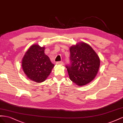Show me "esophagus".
I'll return each instance as SVG.
<instances>
[{
    "label": "esophagus",
    "instance_id": "34e87169",
    "mask_svg": "<svg viewBox=\"0 0 123 123\" xmlns=\"http://www.w3.org/2000/svg\"><path fill=\"white\" fill-rule=\"evenodd\" d=\"M56 64H60V65H63V62L62 61H59V62H57V63H56Z\"/></svg>",
    "mask_w": 123,
    "mask_h": 123
}]
</instances>
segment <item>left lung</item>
Instances as JSON below:
<instances>
[{
    "mask_svg": "<svg viewBox=\"0 0 123 123\" xmlns=\"http://www.w3.org/2000/svg\"><path fill=\"white\" fill-rule=\"evenodd\" d=\"M70 64L66 65L69 79L78 86L87 85L98 71L100 59L89 44L81 42L71 46Z\"/></svg>",
    "mask_w": 123,
    "mask_h": 123,
    "instance_id": "obj_1",
    "label": "left lung"
}]
</instances>
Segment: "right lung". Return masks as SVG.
<instances>
[{"label": "right lung", "mask_w": 123, "mask_h": 123, "mask_svg": "<svg viewBox=\"0 0 123 123\" xmlns=\"http://www.w3.org/2000/svg\"><path fill=\"white\" fill-rule=\"evenodd\" d=\"M45 47L38 44L31 46L25 54L22 65L29 79L37 83L45 81L49 75L54 64L44 52Z\"/></svg>", "instance_id": "1"}]
</instances>
